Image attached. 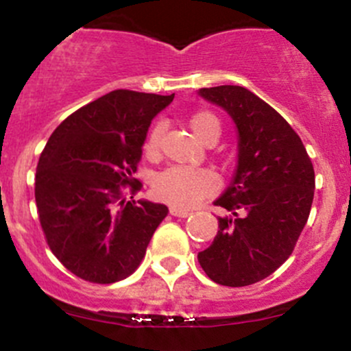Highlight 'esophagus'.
<instances>
[{
  "label": "esophagus",
  "instance_id": "obj_1",
  "mask_svg": "<svg viewBox=\"0 0 351 351\" xmlns=\"http://www.w3.org/2000/svg\"><path fill=\"white\" fill-rule=\"evenodd\" d=\"M169 213H171L173 217H183V219H185V217L190 215L191 212L185 208H178V206H171V208H169Z\"/></svg>",
  "mask_w": 351,
  "mask_h": 351
}]
</instances>
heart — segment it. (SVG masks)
<instances>
[{"label":"heart","instance_id":"1","mask_svg":"<svg viewBox=\"0 0 351 351\" xmlns=\"http://www.w3.org/2000/svg\"><path fill=\"white\" fill-rule=\"evenodd\" d=\"M193 134L198 141L208 143L210 139H219L220 123L208 110H198L191 114L188 119ZM163 126L156 124L147 134L145 143L146 154L153 156L160 151ZM219 188L217 178L206 169H188V168H169L153 178V193L160 200L176 206H191L204 198L213 195Z\"/></svg>","mask_w":351,"mask_h":351}]
</instances>
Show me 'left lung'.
Returning <instances> with one entry per match:
<instances>
[{
	"label": "left lung",
	"instance_id": "obj_1",
	"mask_svg": "<svg viewBox=\"0 0 351 351\" xmlns=\"http://www.w3.org/2000/svg\"><path fill=\"white\" fill-rule=\"evenodd\" d=\"M237 128V169L215 205L212 245L198 263L217 284L242 287L259 282L286 263L308 222L315 197V169L300 136L281 114L245 87L200 88Z\"/></svg>",
	"mask_w": 351,
	"mask_h": 351
}]
</instances>
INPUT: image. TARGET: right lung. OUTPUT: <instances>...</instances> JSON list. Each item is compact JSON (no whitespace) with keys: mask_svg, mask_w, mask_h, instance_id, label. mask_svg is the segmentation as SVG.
Wrapping results in <instances>:
<instances>
[{"mask_svg":"<svg viewBox=\"0 0 351 351\" xmlns=\"http://www.w3.org/2000/svg\"><path fill=\"white\" fill-rule=\"evenodd\" d=\"M171 95L112 90L51 132L36 166L35 200L53 256L77 278L110 284L141 264L168 206L126 200L151 121ZM132 198V197H131Z\"/></svg>","mask_w":351,"mask_h":351,"instance_id":"right-lung-1","label":"right lung"}]
</instances>
